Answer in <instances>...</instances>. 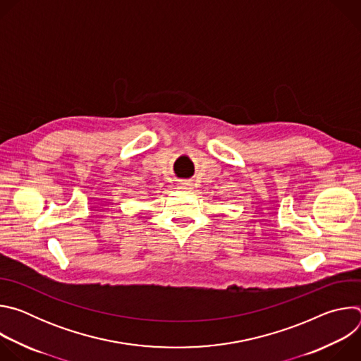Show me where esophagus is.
I'll list each match as a JSON object with an SVG mask.
<instances>
[{
    "label": "esophagus",
    "mask_w": 361,
    "mask_h": 361,
    "mask_svg": "<svg viewBox=\"0 0 361 361\" xmlns=\"http://www.w3.org/2000/svg\"><path fill=\"white\" fill-rule=\"evenodd\" d=\"M180 187H181L183 190H191V188H192V185H191L190 181H181V183H180Z\"/></svg>",
    "instance_id": "esophagus-1"
}]
</instances>
